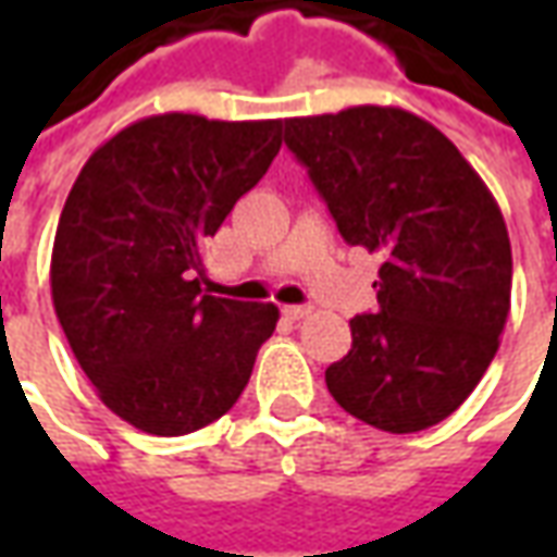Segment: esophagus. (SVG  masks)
<instances>
[{
    "mask_svg": "<svg viewBox=\"0 0 557 557\" xmlns=\"http://www.w3.org/2000/svg\"><path fill=\"white\" fill-rule=\"evenodd\" d=\"M310 313H313V307H307V304H289V307H283V315H286V319H292V322L307 319Z\"/></svg>",
    "mask_w": 557,
    "mask_h": 557,
    "instance_id": "1",
    "label": "esophagus"
}]
</instances>
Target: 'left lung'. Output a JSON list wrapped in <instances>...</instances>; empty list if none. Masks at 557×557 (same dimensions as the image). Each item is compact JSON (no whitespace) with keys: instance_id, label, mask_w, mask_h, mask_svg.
I'll return each instance as SVG.
<instances>
[{"instance_id":"8db88e82","label":"left lung","mask_w":557,"mask_h":557,"mask_svg":"<svg viewBox=\"0 0 557 557\" xmlns=\"http://www.w3.org/2000/svg\"><path fill=\"white\" fill-rule=\"evenodd\" d=\"M339 235L382 256L379 313L355 315L331 397L385 432L454 414L498 351L513 256L502 208L438 127L399 107L286 119Z\"/></svg>"}]
</instances>
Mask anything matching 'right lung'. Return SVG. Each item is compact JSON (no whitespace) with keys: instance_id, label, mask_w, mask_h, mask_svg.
Returning <instances> with one entry per match:
<instances>
[{"instance_id":"right-lung-1","label":"right lung","mask_w":557,"mask_h":557,"mask_svg":"<svg viewBox=\"0 0 557 557\" xmlns=\"http://www.w3.org/2000/svg\"><path fill=\"white\" fill-rule=\"evenodd\" d=\"M283 122L139 119L79 170L59 218V325L107 409L151 435L223 418L277 327L274 304L202 292V242L259 184Z\"/></svg>"}]
</instances>
